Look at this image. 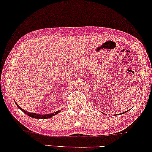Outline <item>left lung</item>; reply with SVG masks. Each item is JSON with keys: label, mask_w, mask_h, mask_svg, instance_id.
Here are the masks:
<instances>
[{"label": "left lung", "mask_w": 152, "mask_h": 152, "mask_svg": "<svg viewBox=\"0 0 152 152\" xmlns=\"http://www.w3.org/2000/svg\"><path fill=\"white\" fill-rule=\"evenodd\" d=\"M126 112H127V111H125V112H124V113H121V114H124V113H126Z\"/></svg>", "instance_id": "1"}]
</instances>
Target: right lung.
<instances>
[{
    "mask_svg": "<svg viewBox=\"0 0 152 152\" xmlns=\"http://www.w3.org/2000/svg\"><path fill=\"white\" fill-rule=\"evenodd\" d=\"M17 106L20 109L21 111H23V112H24L25 114H26L28 115V116H31V117L32 118H38V119H46V118H50L52 117V116H55L56 114H58V112H60V111H56V112H54L53 114H46V115H40V114H34V113H30V112H27V111H26L25 110H23V109L19 106L18 104H16Z\"/></svg>",
    "mask_w": 152,
    "mask_h": 152,
    "instance_id": "add662e5",
    "label": "right lung"
}]
</instances>
